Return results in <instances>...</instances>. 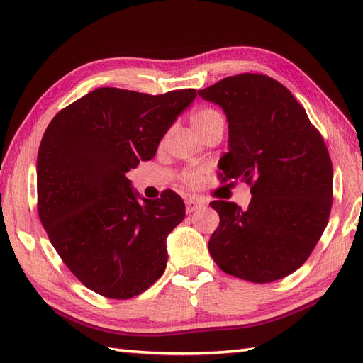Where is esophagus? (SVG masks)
Returning <instances> with one entry per match:
<instances>
[{"mask_svg":"<svg viewBox=\"0 0 363 363\" xmlns=\"http://www.w3.org/2000/svg\"><path fill=\"white\" fill-rule=\"evenodd\" d=\"M201 207H203V203H199L195 198H189L186 201V212L187 213H194L198 209H201Z\"/></svg>","mask_w":363,"mask_h":363,"instance_id":"obj_1","label":"esophagus"}]
</instances>
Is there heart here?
Instances as JSON below:
<instances>
[{
  "label": "heart",
  "mask_w": 363,
  "mask_h": 363,
  "mask_svg": "<svg viewBox=\"0 0 363 363\" xmlns=\"http://www.w3.org/2000/svg\"><path fill=\"white\" fill-rule=\"evenodd\" d=\"M190 123L195 133L198 135H203L207 130L225 125V120H223L218 111L211 109V107H201V109H196L190 115ZM181 179L187 186H198L199 181H201V172L199 169H186V172H182Z\"/></svg>",
  "instance_id": "1"
}]
</instances>
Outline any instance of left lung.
Masks as SVG:
<instances>
[{"instance_id": "8db88e82", "label": "left lung", "mask_w": 363, "mask_h": 363, "mask_svg": "<svg viewBox=\"0 0 363 363\" xmlns=\"http://www.w3.org/2000/svg\"><path fill=\"white\" fill-rule=\"evenodd\" d=\"M198 95L226 113L229 151L223 182L251 186V203L212 201L220 225L209 240L223 272L265 284L291 274L311 256L333 206V162L295 96L265 74L229 76Z\"/></svg>"}]
</instances>
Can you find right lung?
Here are the masks:
<instances>
[{"mask_svg": "<svg viewBox=\"0 0 363 363\" xmlns=\"http://www.w3.org/2000/svg\"><path fill=\"white\" fill-rule=\"evenodd\" d=\"M195 89L164 95L101 87L60 111L37 156L38 217L70 272L111 299L140 295L164 274L167 237L186 217L165 190L138 201L126 173L150 160Z\"/></svg>", "mask_w": 363, "mask_h": 363, "instance_id": "add662e5", "label": "right lung"}]
</instances>
